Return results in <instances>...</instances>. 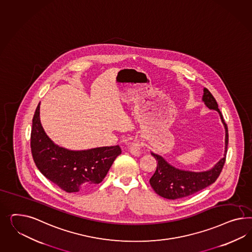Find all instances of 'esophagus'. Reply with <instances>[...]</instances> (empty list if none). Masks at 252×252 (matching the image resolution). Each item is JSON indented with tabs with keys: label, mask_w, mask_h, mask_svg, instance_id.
<instances>
[{
	"label": "esophagus",
	"mask_w": 252,
	"mask_h": 252,
	"mask_svg": "<svg viewBox=\"0 0 252 252\" xmlns=\"http://www.w3.org/2000/svg\"><path fill=\"white\" fill-rule=\"evenodd\" d=\"M129 152L134 157H139L141 155V149H140V143L138 140H134L129 147Z\"/></svg>",
	"instance_id": "esophagus-1"
}]
</instances>
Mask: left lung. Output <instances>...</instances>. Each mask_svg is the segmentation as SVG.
<instances>
[{
  "label": "left lung",
  "mask_w": 252,
  "mask_h": 252,
  "mask_svg": "<svg viewBox=\"0 0 252 252\" xmlns=\"http://www.w3.org/2000/svg\"><path fill=\"white\" fill-rule=\"evenodd\" d=\"M202 101L210 109L217 111L225 129V146L223 158L220 159L214 167L206 171L194 172L176 168L166 162L161 156L152 152L151 155L158 161V167L150 179V185L161 197L168 200H176L194 194L213 184L223 169L228 144V129L223 121V115L218 108L216 98L207 88L203 89Z\"/></svg>",
  "instance_id": "left-lung-1"
}]
</instances>
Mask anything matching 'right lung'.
<instances>
[{"label": "right lung", "mask_w": 252, "mask_h": 252, "mask_svg": "<svg viewBox=\"0 0 252 252\" xmlns=\"http://www.w3.org/2000/svg\"><path fill=\"white\" fill-rule=\"evenodd\" d=\"M39 105L32 121L30 146L38 170L66 192H84L99 184L118 156L119 145L72 151L54 144L39 119Z\"/></svg>", "instance_id": "1"}]
</instances>
